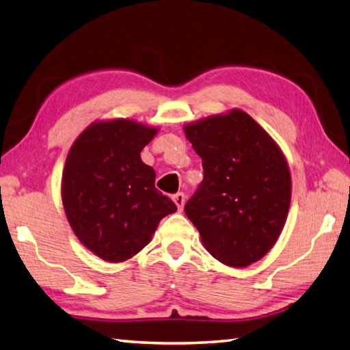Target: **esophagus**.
<instances>
[{"label": "esophagus", "mask_w": 350, "mask_h": 350, "mask_svg": "<svg viewBox=\"0 0 350 350\" xmlns=\"http://www.w3.org/2000/svg\"><path fill=\"white\" fill-rule=\"evenodd\" d=\"M173 202L176 203L177 209L182 211L183 206H185V194H183V192H177V194H174L173 196Z\"/></svg>", "instance_id": "34e87169"}]
</instances>
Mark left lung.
I'll list each match as a JSON object with an SVG mask.
<instances>
[{"mask_svg":"<svg viewBox=\"0 0 350 350\" xmlns=\"http://www.w3.org/2000/svg\"><path fill=\"white\" fill-rule=\"evenodd\" d=\"M185 133L203 161V182L185 213L221 263L257 262L277 242L292 197L280 147L241 109L185 126Z\"/></svg>","mask_w":350,"mask_h":350,"instance_id":"8db88e82","label":"left lung"}]
</instances>
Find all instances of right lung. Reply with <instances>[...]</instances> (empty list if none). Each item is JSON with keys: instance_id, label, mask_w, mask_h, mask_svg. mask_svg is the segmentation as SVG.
Instances as JSON below:
<instances>
[{"instance_id": "obj_1", "label": "right lung", "mask_w": 350, "mask_h": 350, "mask_svg": "<svg viewBox=\"0 0 350 350\" xmlns=\"http://www.w3.org/2000/svg\"><path fill=\"white\" fill-rule=\"evenodd\" d=\"M158 129L132 120L93 123L73 143L62 197L78 239L107 262H123L150 242L177 206L154 188L156 173L141 150Z\"/></svg>"}]
</instances>
